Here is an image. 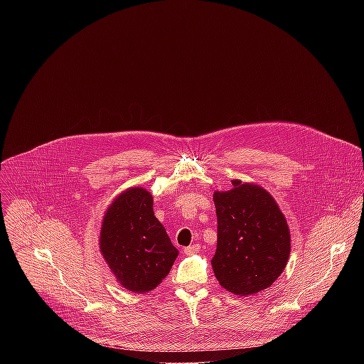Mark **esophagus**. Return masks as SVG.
Returning a JSON list of instances; mask_svg holds the SVG:
<instances>
[{
	"label": "esophagus",
	"mask_w": 364,
	"mask_h": 364,
	"mask_svg": "<svg viewBox=\"0 0 364 364\" xmlns=\"http://www.w3.org/2000/svg\"><path fill=\"white\" fill-rule=\"evenodd\" d=\"M200 249V245H190L187 247H184V253L186 255H193V253H197Z\"/></svg>",
	"instance_id": "esophagus-1"
}]
</instances>
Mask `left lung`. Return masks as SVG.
Here are the masks:
<instances>
[{
    "mask_svg": "<svg viewBox=\"0 0 364 364\" xmlns=\"http://www.w3.org/2000/svg\"><path fill=\"white\" fill-rule=\"evenodd\" d=\"M215 191L218 249L212 268L219 284L239 296L269 288L287 267L291 233L275 198L261 186L232 180Z\"/></svg>",
    "mask_w": 364,
    "mask_h": 364,
    "instance_id": "obj_1",
    "label": "left lung"
}]
</instances>
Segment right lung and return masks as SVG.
I'll list each match as a JSON object with an SVG mask.
<instances>
[{"label": "right lung", "mask_w": 364, "mask_h": 364, "mask_svg": "<svg viewBox=\"0 0 364 364\" xmlns=\"http://www.w3.org/2000/svg\"><path fill=\"white\" fill-rule=\"evenodd\" d=\"M152 205L148 190L127 188L109 204L100 226L103 259L118 284L138 294L157 288L178 256Z\"/></svg>", "instance_id": "right-lung-1"}]
</instances>
